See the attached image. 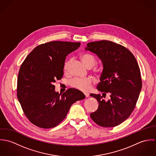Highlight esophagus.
<instances>
[{"label": "esophagus", "instance_id": "34e87169", "mask_svg": "<svg viewBox=\"0 0 156 156\" xmlns=\"http://www.w3.org/2000/svg\"><path fill=\"white\" fill-rule=\"evenodd\" d=\"M85 94V97H87V98H88V97L89 96V93H84Z\"/></svg>", "mask_w": 156, "mask_h": 156}]
</instances>
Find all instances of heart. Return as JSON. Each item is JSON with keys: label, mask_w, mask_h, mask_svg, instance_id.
Instances as JSON below:
<instances>
[{"label": "heart", "mask_w": 156, "mask_h": 156, "mask_svg": "<svg viewBox=\"0 0 156 156\" xmlns=\"http://www.w3.org/2000/svg\"><path fill=\"white\" fill-rule=\"evenodd\" d=\"M81 59L84 64L87 67H93L96 63L95 57L89 54H84L81 56ZM71 62V59L66 61L64 64V71L67 73L69 71V66ZM94 82V79L92 77H87L85 78L76 77L70 81V85L76 89L82 91H88L91 88V85Z\"/></svg>", "instance_id": "b5f03b06"}]
</instances>
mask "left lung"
<instances>
[{"label":"left lung","instance_id":"1","mask_svg":"<svg viewBox=\"0 0 156 156\" xmlns=\"http://www.w3.org/2000/svg\"><path fill=\"white\" fill-rule=\"evenodd\" d=\"M85 50L97 55L103 66L97 87L103 94H90L99 103L98 109L90 114V118L103 127L118 126L133 111L142 89L137 61L127 48L111 41L90 42ZM106 93L111 97L108 101L102 98Z\"/></svg>","mask_w":156,"mask_h":156}]
</instances>
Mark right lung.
Listing matches in <instances>:
<instances>
[{
	"label": "right lung",
	"mask_w": 156,
	"mask_h": 156,
	"mask_svg": "<svg viewBox=\"0 0 156 156\" xmlns=\"http://www.w3.org/2000/svg\"><path fill=\"white\" fill-rule=\"evenodd\" d=\"M80 45V43L59 41L42 44L23 62L18 74L17 98L33 124L43 129L57 126L74 103L85 98L82 92L74 88L59 94L53 85L64 75L66 56Z\"/></svg>",
	"instance_id": "add662e5"
}]
</instances>
